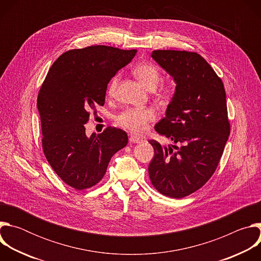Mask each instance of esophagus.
I'll return each instance as SVG.
<instances>
[{"label":"esophagus","instance_id":"esophagus-1","mask_svg":"<svg viewBox=\"0 0 261 261\" xmlns=\"http://www.w3.org/2000/svg\"><path fill=\"white\" fill-rule=\"evenodd\" d=\"M129 141L132 142V143H139V142L142 141V139L139 138V137H137V136H130V137H129Z\"/></svg>","mask_w":261,"mask_h":261}]
</instances>
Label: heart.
<instances>
[{
  "label": "heart",
  "mask_w": 261,
  "mask_h": 261,
  "mask_svg": "<svg viewBox=\"0 0 261 261\" xmlns=\"http://www.w3.org/2000/svg\"><path fill=\"white\" fill-rule=\"evenodd\" d=\"M133 74L136 79L148 90H154L162 79L160 69L152 63H141L133 69ZM119 85V76L116 75L110 80L107 87L109 97H115ZM175 91L173 83L162 84L158 88V94L164 98H169ZM156 115L152 108L148 107H132L127 108L117 117V124L133 133H141L148 122L155 120Z\"/></svg>",
  "instance_id": "obj_1"
}]
</instances>
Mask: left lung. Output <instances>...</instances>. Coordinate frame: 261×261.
<instances>
[{"label":"left lung","mask_w":261,"mask_h":261,"mask_svg":"<svg viewBox=\"0 0 261 261\" xmlns=\"http://www.w3.org/2000/svg\"><path fill=\"white\" fill-rule=\"evenodd\" d=\"M152 58L173 77L176 88L166 117L155 130L171 139H151L154 158L148 165L152 185L161 194L182 198L212 177L230 134L226 93L221 79L197 53L154 50Z\"/></svg>","instance_id":"8db88e82"}]
</instances>
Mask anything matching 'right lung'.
Segmentation results:
<instances>
[{
	"label": "right lung",
	"instance_id": "right-lung-1",
	"mask_svg": "<svg viewBox=\"0 0 261 261\" xmlns=\"http://www.w3.org/2000/svg\"><path fill=\"white\" fill-rule=\"evenodd\" d=\"M136 53L106 45L70 49L55 61L40 88L37 106L43 152L54 171L74 189L98 184L111 157L128 143L127 133L115 127L88 137L85 124L90 110L104 105L109 81Z\"/></svg>",
	"mask_w": 261,
	"mask_h": 261
}]
</instances>
